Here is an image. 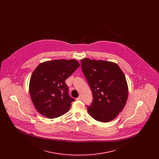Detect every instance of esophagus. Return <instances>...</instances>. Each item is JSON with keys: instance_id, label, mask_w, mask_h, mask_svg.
Masks as SVG:
<instances>
[{"instance_id": "esophagus-1", "label": "esophagus", "mask_w": 159, "mask_h": 159, "mask_svg": "<svg viewBox=\"0 0 159 159\" xmlns=\"http://www.w3.org/2000/svg\"><path fill=\"white\" fill-rule=\"evenodd\" d=\"M76 100H77V101H81V100H82V97L80 96V97H79L78 98H76Z\"/></svg>"}]
</instances>
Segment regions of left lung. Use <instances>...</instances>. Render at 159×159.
<instances>
[{"label": "left lung", "instance_id": "left-lung-1", "mask_svg": "<svg viewBox=\"0 0 159 159\" xmlns=\"http://www.w3.org/2000/svg\"><path fill=\"white\" fill-rule=\"evenodd\" d=\"M83 74L93 95L88 113L95 120L108 122L113 120L125 106L128 96L126 77L119 66L113 62L81 60Z\"/></svg>", "mask_w": 159, "mask_h": 159}]
</instances>
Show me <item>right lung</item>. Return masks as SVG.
Masks as SVG:
<instances>
[{
  "label": "right lung",
  "instance_id": "1",
  "mask_svg": "<svg viewBox=\"0 0 159 159\" xmlns=\"http://www.w3.org/2000/svg\"><path fill=\"white\" fill-rule=\"evenodd\" d=\"M79 66L76 60H55L42 62L34 70L29 92L39 113L53 119L68 112L75 99L69 96L65 81Z\"/></svg>",
  "mask_w": 159,
  "mask_h": 159
}]
</instances>
